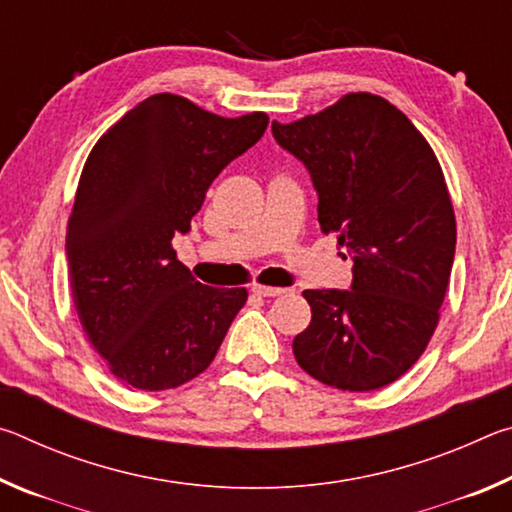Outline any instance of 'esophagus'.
<instances>
[{
	"label": "esophagus",
	"instance_id": "34e87169",
	"mask_svg": "<svg viewBox=\"0 0 512 512\" xmlns=\"http://www.w3.org/2000/svg\"><path fill=\"white\" fill-rule=\"evenodd\" d=\"M289 289H280V287H264V284H255L253 293L259 298H277V296H284Z\"/></svg>",
	"mask_w": 512,
	"mask_h": 512
}]
</instances>
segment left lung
Masks as SVG:
<instances>
[{"label":"left lung","instance_id":"left-lung-1","mask_svg":"<svg viewBox=\"0 0 512 512\" xmlns=\"http://www.w3.org/2000/svg\"><path fill=\"white\" fill-rule=\"evenodd\" d=\"M273 137L307 167L320 230L354 262L350 289L302 293L311 323L293 354L327 386L377 391L420 359L438 325L456 250L443 169L411 119L368 92L273 121Z\"/></svg>","mask_w":512,"mask_h":512}]
</instances>
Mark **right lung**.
Instances as JSON below:
<instances>
[{
    "mask_svg": "<svg viewBox=\"0 0 512 512\" xmlns=\"http://www.w3.org/2000/svg\"><path fill=\"white\" fill-rule=\"evenodd\" d=\"M266 126L264 112L225 119L164 92L94 144L67 225L69 284L92 348L133 388L167 391L201 375L246 305V289L196 282L171 241Z\"/></svg>",
    "mask_w": 512,
    "mask_h": 512,
    "instance_id": "1",
    "label": "right lung"
}]
</instances>
